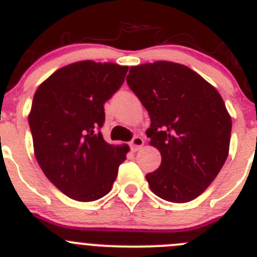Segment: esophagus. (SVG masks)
I'll return each instance as SVG.
<instances>
[{
	"instance_id": "34e87169",
	"label": "esophagus",
	"mask_w": 257,
	"mask_h": 257,
	"mask_svg": "<svg viewBox=\"0 0 257 257\" xmlns=\"http://www.w3.org/2000/svg\"><path fill=\"white\" fill-rule=\"evenodd\" d=\"M130 145L133 151H139V149L143 148V145H144V139H143L142 136H134L133 140L130 142Z\"/></svg>"
}]
</instances>
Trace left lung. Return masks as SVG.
<instances>
[{
    "instance_id": "left-lung-1",
    "label": "left lung",
    "mask_w": 257,
    "mask_h": 257,
    "mask_svg": "<svg viewBox=\"0 0 257 257\" xmlns=\"http://www.w3.org/2000/svg\"><path fill=\"white\" fill-rule=\"evenodd\" d=\"M126 82L148 110L147 136L162 162L147 174L152 192L185 203L201 196L226 161L231 119L216 88L172 61L131 67Z\"/></svg>"
}]
</instances>
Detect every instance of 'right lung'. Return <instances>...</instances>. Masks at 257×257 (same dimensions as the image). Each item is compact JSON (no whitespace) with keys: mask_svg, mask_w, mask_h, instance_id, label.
Returning <instances> with one entry per match:
<instances>
[{"mask_svg":"<svg viewBox=\"0 0 257 257\" xmlns=\"http://www.w3.org/2000/svg\"><path fill=\"white\" fill-rule=\"evenodd\" d=\"M128 67L78 61L60 68L37 88L29 113L37 162L61 193L79 202L112 189L126 145H112L100 133L104 104L124 82Z\"/></svg>","mask_w":257,"mask_h":257,"instance_id":"right-lung-1","label":"right lung"}]
</instances>
